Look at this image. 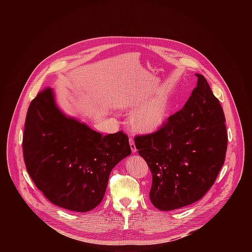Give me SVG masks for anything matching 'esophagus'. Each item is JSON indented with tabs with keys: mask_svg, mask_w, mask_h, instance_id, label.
Masks as SVG:
<instances>
[{
	"mask_svg": "<svg viewBox=\"0 0 252 252\" xmlns=\"http://www.w3.org/2000/svg\"><path fill=\"white\" fill-rule=\"evenodd\" d=\"M129 146H130V150L132 153H135L136 152V147L134 145V141L132 138H129Z\"/></svg>",
	"mask_w": 252,
	"mask_h": 252,
	"instance_id": "1",
	"label": "esophagus"
}]
</instances>
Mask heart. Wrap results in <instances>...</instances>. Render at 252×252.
Listing matches in <instances>:
<instances>
[{
	"label": "heart",
	"mask_w": 252,
	"mask_h": 252,
	"mask_svg": "<svg viewBox=\"0 0 252 252\" xmlns=\"http://www.w3.org/2000/svg\"><path fill=\"white\" fill-rule=\"evenodd\" d=\"M148 96H133L123 102L126 110H134ZM170 98L165 94H158L143 103L129 118L128 126L133 132L154 133L159 130L166 123L170 113Z\"/></svg>",
	"instance_id": "obj_1"
}]
</instances>
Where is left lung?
I'll list each match as a JSON object with an SVG mask.
<instances>
[{"label": "left lung", "instance_id": "8db88e82", "mask_svg": "<svg viewBox=\"0 0 252 252\" xmlns=\"http://www.w3.org/2000/svg\"><path fill=\"white\" fill-rule=\"evenodd\" d=\"M183 109L158 131L134 138L152 174V203L173 210L199 200L212 187L225 159L227 132L220 100L199 74Z\"/></svg>", "mask_w": 252, "mask_h": 252}]
</instances>
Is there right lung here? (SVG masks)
Masks as SVG:
<instances>
[{"mask_svg": "<svg viewBox=\"0 0 252 252\" xmlns=\"http://www.w3.org/2000/svg\"><path fill=\"white\" fill-rule=\"evenodd\" d=\"M23 153L28 173L52 203L87 212L100 203L112 169L131 151L124 132L102 135L63 114L46 88L29 106Z\"/></svg>", "mask_w": 252, "mask_h": 252, "instance_id": "1", "label": "right lung"}]
</instances>
